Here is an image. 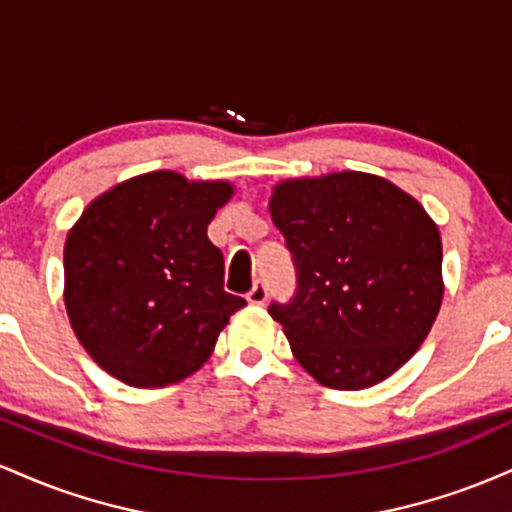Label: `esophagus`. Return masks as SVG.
<instances>
[{
  "instance_id": "obj_1",
  "label": "esophagus",
  "mask_w": 512,
  "mask_h": 512,
  "mask_svg": "<svg viewBox=\"0 0 512 512\" xmlns=\"http://www.w3.org/2000/svg\"><path fill=\"white\" fill-rule=\"evenodd\" d=\"M245 298H248V303H252V305H262L264 301H267V286H264L262 281H255V286H252Z\"/></svg>"
}]
</instances>
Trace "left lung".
Instances as JSON below:
<instances>
[{
    "mask_svg": "<svg viewBox=\"0 0 512 512\" xmlns=\"http://www.w3.org/2000/svg\"><path fill=\"white\" fill-rule=\"evenodd\" d=\"M269 214L298 276L269 315L296 361L334 390L383 383L424 344L443 303L436 223L390 180L358 170L279 182Z\"/></svg>",
    "mask_w": 512,
    "mask_h": 512,
    "instance_id": "1",
    "label": "left lung"
}]
</instances>
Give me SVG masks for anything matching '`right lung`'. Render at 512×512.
I'll return each mask as SVG.
<instances>
[{"label": "right lung", "mask_w": 512, "mask_h": 512, "mask_svg": "<svg viewBox=\"0 0 512 512\" xmlns=\"http://www.w3.org/2000/svg\"><path fill=\"white\" fill-rule=\"evenodd\" d=\"M226 180L156 170L93 199L64 243V305L88 356L132 387H163L207 363L245 298L223 291L207 238Z\"/></svg>", "instance_id": "right-lung-1"}]
</instances>
